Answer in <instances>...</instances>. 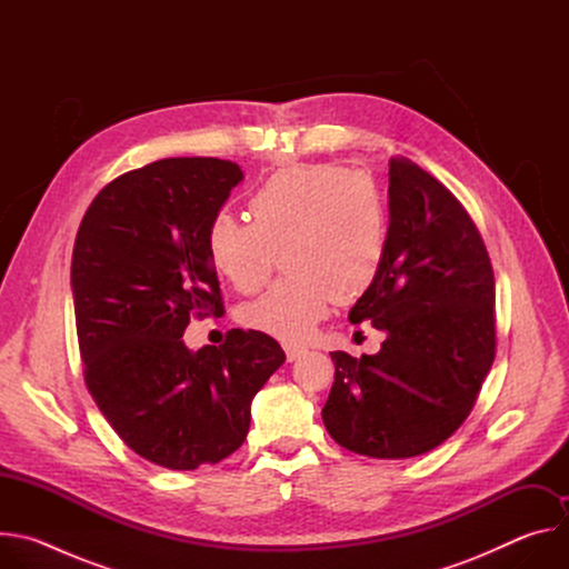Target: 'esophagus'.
<instances>
[{
  "label": "esophagus",
  "mask_w": 569,
  "mask_h": 569,
  "mask_svg": "<svg viewBox=\"0 0 569 569\" xmlns=\"http://www.w3.org/2000/svg\"><path fill=\"white\" fill-rule=\"evenodd\" d=\"M283 351H286V358H288V362H295L297 358H301L306 351L301 349V347H297V345H283Z\"/></svg>",
  "instance_id": "34e87169"
}]
</instances>
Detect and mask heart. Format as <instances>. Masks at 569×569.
<instances>
[{
	"label": "heart",
	"mask_w": 569,
	"mask_h": 569,
	"mask_svg": "<svg viewBox=\"0 0 569 569\" xmlns=\"http://www.w3.org/2000/svg\"><path fill=\"white\" fill-rule=\"evenodd\" d=\"M252 222L218 211L204 233L211 266L240 292L281 281L246 303L240 321L286 342L306 340L331 303H353L378 281L389 211L378 182L338 164H301L270 176L250 196Z\"/></svg>",
	"instance_id": "obj_1"
}]
</instances>
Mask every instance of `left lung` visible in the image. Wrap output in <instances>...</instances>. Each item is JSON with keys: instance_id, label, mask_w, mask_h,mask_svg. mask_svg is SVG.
I'll return each mask as SVG.
<instances>
[{"instance_id": "1", "label": "left lung", "mask_w": 569, "mask_h": 569, "mask_svg": "<svg viewBox=\"0 0 569 569\" xmlns=\"http://www.w3.org/2000/svg\"><path fill=\"white\" fill-rule=\"evenodd\" d=\"M496 277L463 204L405 157L389 159L382 272L349 319L385 333L376 356L333 351L321 410L347 450L408 459L443 443L470 415L496 360Z\"/></svg>"}]
</instances>
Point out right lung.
Wrapping results in <instances>:
<instances>
[{"label":"right lung","mask_w":569,"mask_h":569,"mask_svg":"<svg viewBox=\"0 0 569 569\" xmlns=\"http://www.w3.org/2000/svg\"><path fill=\"white\" fill-rule=\"evenodd\" d=\"M240 180L229 159L152 161L99 191L73 242L86 385L123 443L171 470L238 450L252 398L286 360L261 331L231 329L196 353L182 342L191 317L224 312L204 233Z\"/></svg>","instance_id":"add662e5"}]
</instances>
